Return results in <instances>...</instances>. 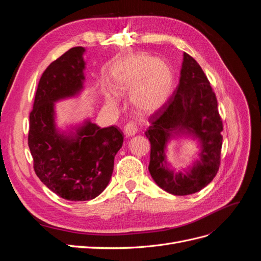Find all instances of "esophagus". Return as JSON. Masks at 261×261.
<instances>
[{
    "label": "esophagus",
    "instance_id": "1",
    "mask_svg": "<svg viewBox=\"0 0 261 261\" xmlns=\"http://www.w3.org/2000/svg\"><path fill=\"white\" fill-rule=\"evenodd\" d=\"M124 133H125L126 137H132V136L135 135V134L137 133L136 124L134 122H129V123L126 124L125 127H124Z\"/></svg>",
    "mask_w": 261,
    "mask_h": 261
}]
</instances>
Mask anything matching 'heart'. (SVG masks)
Returning <instances> with one entry per match:
<instances>
[{
	"label": "heart",
	"mask_w": 261,
	"mask_h": 261,
	"mask_svg": "<svg viewBox=\"0 0 261 261\" xmlns=\"http://www.w3.org/2000/svg\"><path fill=\"white\" fill-rule=\"evenodd\" d=\"M112 88L120 94L130 93V105L140 115H152L169 102L174 73L168 62L146 53L126 55L112 68ZM106 102L111 107L117 105L114 93L106 94Z\"/></svg>",
	"instance_id": "heart-1"
}]
</instances>
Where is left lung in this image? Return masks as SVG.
<instances>
[{"label": "left lung", "instance_id": "left-lung-1", "mask_svg": "<svg viewBox=\"0 0 261 261\" xmlns=\"http://www.w3.org/2000/svg\"><path fill=\"white\" fill-rule=\"evenodd\" d=\"M145 135L150 141L149 172L156 185L172 195L201 191L215 178L220 167L223 125L218 101L207 76L191 55L184 53L179 84L163 109L152 114ZM199 141L200 159L175 172L166 160V146L175 137Z\"/></svg>", "mask_w": 261, "mask_h": 261}]
</instances>
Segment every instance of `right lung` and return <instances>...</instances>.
Instances as JSON below:
<instances>
[{"label":"right lung","instance_id":"1","mask_svg":"<svg viewBox=\"0 0 261 261\" xmlns=\"http://www.w3.org/2000/svg\"><path fill=\"white\" fill-rule=\"evenodd\" d=\"M85 51L69 49L46 67L29 115L28 146L36 174L54 194L72 201L90 200L105 191L124 138L115 126L101 128L90 120L67 132L57 127L55 102L84 89Z\"/></svg>","mask_w":261,"mask_h":261}]
</instances>
